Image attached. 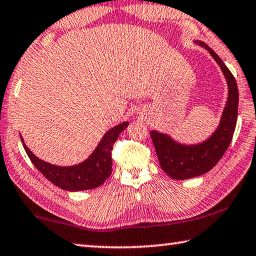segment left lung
<instances>
[{"label": "left lung", "instance_id": "left-lung-1", "mask_svg": "<svg viewBox=\"0 0 256 256\" xmlns=\"http://www.w3.org/2000/svg\"><path fill=\"white\" fill-rule=\"evenodd\" d=\"M194 44L206 49L220 67L227 83L228 94L217 128L204 142L184 144L173 140L168 134L154 129L150 130V137L160 168L174 180H188L209 172L219 162L230 146L237 121L238 88L236 80L208 44L200 40H194Z\"/></svg>", "mask_w": 256, "mask_h": 256}]
</instances>
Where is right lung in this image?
<instances>
[{
    "label": "right lung",
    "instance_id": "right-lung-1",
    "mask_svg": "<svg viewBox=\"0 0 256 256\" xmlns=\"http://www.w3.org/2000/svg\"><path fill=\"white\" fill-rule=\"evenodd\" d=\"M128 121H124L114 127L110 128L101 140L98 142L96 150L83 162L70 166H60L46 160H40L24 144L22 136L21 140L32 164L37 168L42 176L54 184L66 191H83L91 190L102 186L111 174L112 160L111 150L120 132L128 127Z\"/></svg>",
    "mask_w": 256,
    "mask_h": 256
}]
</instances>
